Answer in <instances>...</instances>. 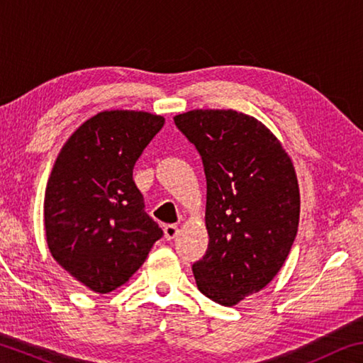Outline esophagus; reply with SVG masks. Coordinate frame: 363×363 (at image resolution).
Listing matches in <instances>:
<instances>
[{
	"label": "esophagus",
	"instance_id": "esophagus-1",
	"mask_svg": "<svg viewBox=\"0 0 363 363\" xmlns=\"http://www.w3.org/2000/svg\"><path fill=\"white\" fill-rule=\"evenodd\" d=\"M163 232H164V238H167V240H174L179 230H177V227L173 225V223H169V225H164Z\"/></svg>",
	"mask_w": 363,
	"mask_h": 363
}]
</instances>
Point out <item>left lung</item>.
Instances as JSON below:
<instances>
[{
	"instance_id": "obj_1",
	"label": "left lung",
	"mask_w": 363,
	"mask_h": 363,
	"mask_svg": "<svg viewBox=\"0 0 363 363\" xmlns=\"http://www.w3.org/2000/svg\"><path fill=\"white\" fill-rule=\"evenodd\" d=\"M206 174L208 250L192 265L199 291L223 306L260 292L284 265L298 230L295 168L265 125L233 109L174 117Z\"/></svg>"
}]
</instances>
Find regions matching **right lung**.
<instances>
[{"mask_svg":"<svg viewBox=\"0 0 363 363\" xmlns=\"http://www.w3.org/2000/svg\"><path fill=\"white\" fill-rule=\"evenodd\" d=\"M163 123L143 111H103L69 136L52 168L44 196L49 250L96 294L125 284L163 235L133 181L136 160Z\"/></svg>","mask_w":363,"mask_h":363,"instance_id":"add662e5","label":"right lung"}]
</instances>
